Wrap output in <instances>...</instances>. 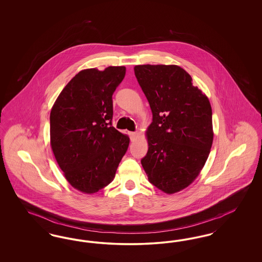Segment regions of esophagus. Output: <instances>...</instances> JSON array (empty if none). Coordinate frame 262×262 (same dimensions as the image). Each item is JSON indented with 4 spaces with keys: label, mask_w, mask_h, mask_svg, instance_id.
<instances>
[{
    "label": "esophagus",
    "mask_w": 262,
    "mask_h": 262,
    "mask_svg": "<svg viewBox=\"0 0 262 262\" xmlns=\"http://www.w3.org/2000/svg\"><path fill=\"white\" fill-rule=\"evenodd\" d=\"M128 136L130 137V140L134 141V140L136 139V137H137V133H132V132H129V133H128Z\"/></svg>",
    "instance_id": "esophagus-1"
}]
</instances>
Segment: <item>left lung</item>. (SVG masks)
Listing matches in <instances>:
<instances>
[{"label":"left lung","instance_id":"obj_1","mask_svg":"<svg viewBox=\"0 0 262 262\" xmlns=\"http://www.w3.org/2000/svg\"><path fill=\"white\" fill-rule=\"evenodd\" d=\"M135 75L152 112L141 165L153 186L172 194L188 187L208 158L211 105L179 66L139 64Z\"/></svg>","mask_w":262,"mask_h":262}]
</instances>
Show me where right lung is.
<instances>
[{
    "label": "right lung",
    "instance_id": "obj_1",
    "mask_svg": "<svg viewBox=\"0 0 262 262\" xmlns=\"http://www.w3.org/2000/svg\"><path fill=\"white\" fill-rule=\"evenodd\" d=\"M125 75V67L83 70L52 107L53 153L67 181L84 193L112 182L128 147V137L112 125L113 93Z\"/></svg>",
    "mask_w": 262,
    "mask_h": 262
}]
</instances>
